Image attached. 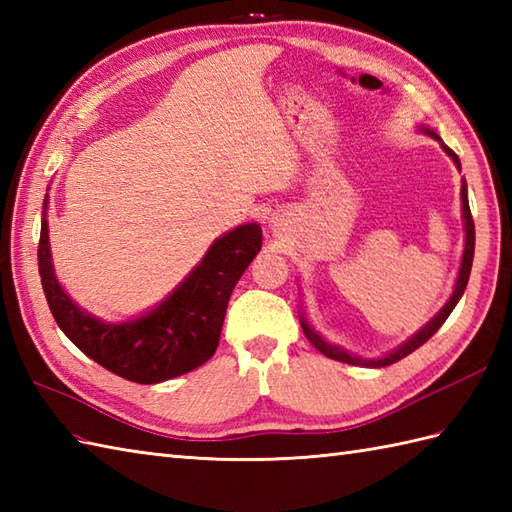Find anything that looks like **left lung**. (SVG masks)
Listing matches in <instances>:
<instances>
[{
    "label": "left lung",
    "instance_id": "left-lung-1",
    "mask_svg": "<svg viewBox=\"0 0 512 512\" xmlns=\"http://www.w3.org/2000/svg\"><path fill=\"white\" fill-rule=\"evenodd\" d=\"M418 132H422L424 136H429L433 140H438L440 147L444 149V154H447L453 165L458 167V171H462V165H460V158L455 156V151L451 147H447L442 143V138L433 132L431 127L427 125H418ZM460 200H462V222H464V250H462V262H460V270H458V277H455V284H453V292L449 301L444 303L442 310L433 317L427 325H422V328L409 336L407 341H402L396 350L387 352L385 356L380 358H363L358 354H352L347 352L345 347L336 345V343H330L323 339V334L317 332V328L314 325L308 323V319L303 317V314H299V321H301V328H303V334L308 336V341L317 347V350L321 354H325L328 358H334V361H341V363H347V365H358V367H385V365H391L400 361V358L409 356L413 350H418V347L422 343H427L433 334H436L440 330V325L449 319V314L453 312V308L458 306V301L462 299L464 290H466V284H469V275H471V266H473V255H475V224H473V217H471V209H469V191H466V180L462 178V189H460Z\"/></svg>",
    "mask_w": 512,
    "mask_h": 512
}]
</instances>
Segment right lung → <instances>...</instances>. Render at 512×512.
Masks as SVG:
<instances>
[{
    "label": "right lung",
    "instance_id": "1",
    "mask_svg": "<svg viewBox=\"0 0 512 512\" xmlns=\"http://www.w3.org/2000/svg\"><path fill=\"white\" fill-rule=\"evenodd\" d=\"M48 193L43 200L39 275L61 332L112 374L154 385L204 365L215 354L228 299L262 250V226L248 222L220 235L198 266L154 308L125 321H103L72 301L54 273L48 237Z\"/></svg>",
    "mask_w": 512,
    "mask_h": 512
}]
</instances>
